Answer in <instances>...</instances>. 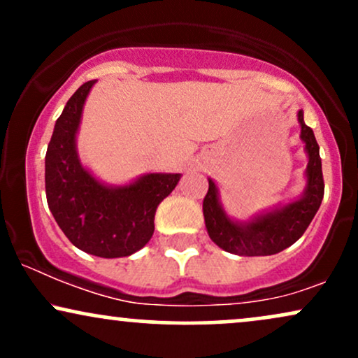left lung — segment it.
I'll return each mask as SVG.
<instances>
[{"mask_svg": "<svg viewBox=\"0 0 358 358\" xmlns=\"http://www.w3.org/2000/svg\"><path fill=\"white\" fill-rule=\"evenodd\" d=\"M298 121L308 153L306 188L301 199L239 224L224 212L219 190L213 180H208V192L203 199L205 225L210 239L220 249L237 256H271L293 245L311 224L324 193L322 158L313 129L305 124L303 110L298 113Z\"/></svg>", "mask_w": 358, "mask_h": 358, "instance_id": "left-lung-1", "label": "left lung"}]
</instances>
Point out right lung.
Here are the masks:
<instances>
[{
  "label": "right lung",
  "mask_w": 358,
  "mask_h": 358,
  "mask_svg": "<svg viewBox=\"0 0 358 358\" xmlns=\"http://www.w3.org/2000/svg\"><path fill=\"white\" fill-rule=\"evenodd\" d=\"M94 80L73 92L57 119L45 156V192L53 219L76 248L97 257H126L145 248L155 213L180 173H150L124 187L97 182L80 165L76 134Z\"/></svg>",
  "instance_id": "obj_1"
}]
</instances>
